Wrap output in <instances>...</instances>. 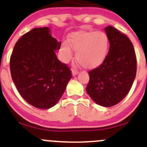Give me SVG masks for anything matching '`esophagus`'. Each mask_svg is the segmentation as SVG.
<instances>
[{"instance_id": "34e87169", "label": "esophagus", "mask_w": 147, "mask_h": 147, "mask_svg": "<svg viewBox=\"0 0 147 147\" xmlns=\"http://www.w3.org/2000/svg\"><path fill=\"white\" fill-rule=\"evenodd\" d=\"M72 75H73V76H75V75H77L78 73H79V72H78V70H77V69H72Z\"/></svg>"}]
</instances>
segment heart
<instances>
[{
	"instance_id": "obj_1",
	"label": "heart",
	"mask_w": 147,
	"mask_h": 147,
	"mask_svg": "<svg viewBox=\"0 0 147 147\" xmlns=\"http://www.w3.org/2000/svg\"><path fill=\"white\" fill-rule=\"evenodd\" d=\"M110 42L102 31L80 30L70 35L69 42H63L62 57L64 62L72 59V49L76 51V60L83 68L94 69L103 63L109 53Z\"/></svg>"
}]
</instances>
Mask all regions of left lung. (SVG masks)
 <instances>
[{
	"mask_svg": "<svg viewBox=\"0 0 147 147\" xmlns=\"http://www.w3.org/2000/svg\"><path fill=\"white\" fill-rule=\"evenodd\" d=\"M110 42L102 65L89 71L87 94L97 105L112 107L127 96L137 73V57L130 40L112 26L105 28Z\"/></svg>",
	"mask_w": 147,
	"mask_h": 147,
	"instance_id": "8db88e82",
	"label": "left lung"
}]
</instances>
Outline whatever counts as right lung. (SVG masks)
I'll list each match as a JSON object with an SVG mask.
<instances>
[{"label":"right lung","instance_id":"obj_1","mask_svg":"<svg viewBox=\"0 0 147 147\" xmlns=\"http://www.w3.org/2000/svg\"><path fill=\"white\" fill-rule=\"evenodd\" d=\"M60 45L44 27L26 32L14 46L10 59L12 79L22 97L36 108L55 105L72 78L69 67L56 56Z\"/></svg>","mask_w":147,"mask_h":147}]
</instances>
